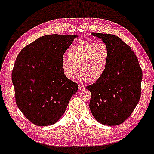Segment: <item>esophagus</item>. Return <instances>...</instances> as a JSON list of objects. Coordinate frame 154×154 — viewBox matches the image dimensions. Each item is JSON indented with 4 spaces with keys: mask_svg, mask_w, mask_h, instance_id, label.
<instances>
[{
    "mask_svg": "<svg viewBox=\"0 0 154 154\" xmlns=\"http://www.w3.org/2000/svg\"><path fill=\"white\" fill-rule=\"evenodd\" d=\"M85 88V85H82V84H79V90H83Z\"/></svg>",
    "mask_w": 154,
    "mask_h": 154,
    "instance_id": "1",
    "label": "esophagus"
}]
</instances>
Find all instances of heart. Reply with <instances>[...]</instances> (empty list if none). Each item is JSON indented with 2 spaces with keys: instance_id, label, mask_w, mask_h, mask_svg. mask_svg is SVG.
<instances>
[{
  "instance_id": "b5f03b06",
  "label": "heart",
  "mask_w": 154,
  "mask_h": 154,
  "mask_svg": "<svg viewBox=\"0 0 154 154\" xmlns=\"http://www.w3.org/2000/svg\"><path fill=\"white\" fill-rule=\"evenodd\" d=\"M68 58L61 59V67L66 77L73 79L80 74L88 82L97 80L106 72L109 58V48L101 41L82 40L73 45L67 53Z\"/></svg>"
}]
</instances>
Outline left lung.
<instances>
[{
    "label": "left lung",
    "instance_id": "left-lung-1",
    "mask_svg": "<svg viewBox=\"0 0 154 154\" xmlns=\"http://www.w3.org/2000/svg\"><path fill=\"white\" fill-rule=\"evenodd\" d=\"M109 48L106 72L93 85L89 107L99 123L107 126L122 124L130 116L141 97L143 73L131 48L119 37L92 32Z\"/></svg>",
    "mask_w": 154,
    "mask_h": 154
}]
</instances>
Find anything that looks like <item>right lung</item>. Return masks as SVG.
<instances>
[{
    "mask_svg": "<svg viewBox=\"0 0 154 154\" xmlns=\"http://www.w3.org/2000/svg\"><path fill=\"white\" fill-rule=\"evenodd\" d=\"M76 35L43 36L19 53L12 71L15 101L23 114L37 126H49L60 119L77 83L67 79L61 59Z\"/></svg>",
    "mask_w": 154,
    "mask_h": 154,
    "instance_id": "add662e5",
    "label": "right lung"
}]
</instances>
